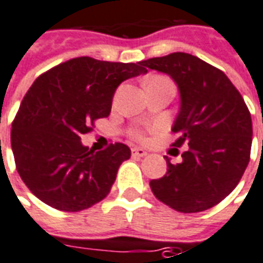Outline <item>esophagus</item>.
Masks as SVG:
<instances>
[{"label": "esophagus", "instance_id": "34e87169", "mask_svg": "<svg viewBox=\"0 0 263 263\" xmlns=\"http://www.w3.org/2000/svg\"><path fill=\"white\" fill-rule=\"evenodd\" d=\"M146 155H148V152H146L144 148H139V146H134V148H132V157L142 158L146 157Z\"/></svg>", "mask_w": 263, "mask_h": 263}]
</instances>
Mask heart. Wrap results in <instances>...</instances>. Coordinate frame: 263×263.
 I'll return each instance as SVG.
<instances>
[{
	"mask_svg": "<svg viewBox=\"0 0 263 263\" xmlns=\"http://www.w3.org/2000/svg\"><path fill=\"white\" fill-rule=\"evenodd\" d=\"M146 131L151 132V134H154V132H157L158 129L157 128H154V126H151ZM146 131H144V129H135V131L132 132V137L135 138V139H139V141H144L145 138H146Z\"/></svg>",
	"mask_w": 263,
	"mask_h": 263,
	"instance_id": "b5f03b06",
	"label": "heart"
}]
</instances>
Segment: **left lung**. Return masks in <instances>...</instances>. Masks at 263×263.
Segmentation results:
<instances>
[{"label":"left lung","mask_w":263,"mask_h":263,"mask_svg":"<svg viewBox=\"0 0 263 263\" xmlns=\"http://www.w3.org/2000/svg\"><path fill=\"white\" fill-rule=\"evenodd\" d=\"M139 64L175 81L181 106L172 146H189L181 163L166 158V174L149 182L154 195L183 214L212 208L234 191L249 162L252 119L245 101L221 69L195 55L174 52Z\"/></svg>","instance_id":"obj_1"}]
</instances>
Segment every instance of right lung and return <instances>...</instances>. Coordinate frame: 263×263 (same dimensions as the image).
<instances>
[{
  "label": "right lung",
  "mask_w": 263,
  "mask_h": 263,
  "mask_svg": "<svg viewBox=\"0 0 263 263\" xmlns=\"http://www.w3.org/2000/svg\"><path fill=\"white\" fill-rule=\"evenodd\" d=\"M145 72L139 62L80 57L34 81L12 122L11 146L18 174L38 199L78 212L109 194L131 149L117 142L93 152L82 145L81 135L109 115L121 82Z\"/></svg>",
  "instance_id": "1"
}]
</instances>
